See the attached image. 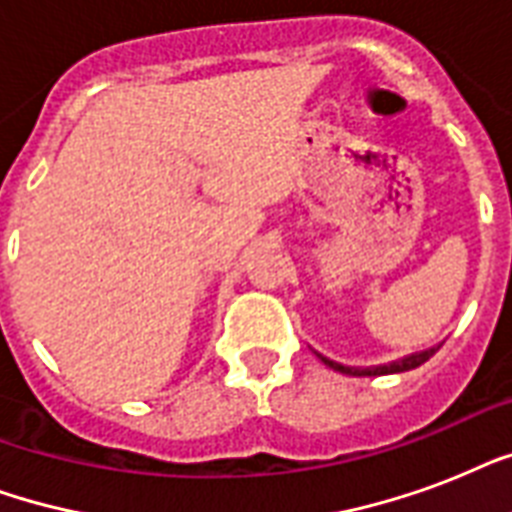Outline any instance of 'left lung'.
I'll use <instances>...</instances> for the list:
<instances>
[{
    "label": "left lung",
    "mask_w": 512,
    "mask_h": 512,
    "mask_svg": "<svg viewBox=\"0 0 512 512\" xmlns=\"http://www.w3.org/2000/svg\"><path fill=\"white\" fill-rule=\"evenodd\" d=\"M438 348H428L422 350V353H412V356H404L398 358V361H390V364H380V366H366V369H361V366H342L337 364V361H329L327 356L319 358L324 361V364L329 366V369H335V372H342V374H350V377H377V374H396V372H409V369H417L420 364H425L433 353H436Z\"/></svg>",
    "instance_id": "1"
}]
</instances>
